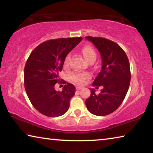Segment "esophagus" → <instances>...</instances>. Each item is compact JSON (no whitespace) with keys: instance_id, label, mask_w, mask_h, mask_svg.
Wrapping results in <instances>:
<instances>
[{"instance_id":"34e87169","label":"esophagus","mask_w":153,"mask_h":153,"mask_svg":"<svg viewBox=\"0 0 153 153\" xmlns=\"http://www.w3.org/2000/svg\"><path fill=\"white\" fill-rule=\"evenodd\" d=\"M76 88L77 90H79L82 89V86H77Z\"/></svg>"}]
</instances>
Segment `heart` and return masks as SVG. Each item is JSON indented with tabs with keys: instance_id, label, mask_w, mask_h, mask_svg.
I'll list each match as a JSON object with an SVG mask.
<instances>
[{
	"instance_id": "1",
	"label": "heart",
	"mask_w": 153,
	"mask_h": 153,
	"mask_svg": "<svg viewBox=\"0 0 153 153\" xmlns=\"http://www.w3.org/2000/svg\"><path fill=\"white\" fill-rule=\"evenodd\" d=\"M82 52L84 55V58L86 59L88 61H90L92 59H96L97 57V54L92 46H85L82 49ZM69 56L67 55L65 59V65H67L69 63ZM90 77V75L87 73H79V72H74L69 75V79L71 81L77 83V84H83L87 79Z\"/></svg>"
}]
</instances>
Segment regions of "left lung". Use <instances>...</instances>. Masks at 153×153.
Returning <instances> with one entry per match:
<instances>
[{"instance_id":"obj_1","label":"left lung","mask_w":153,"mask_h":153,"mask_svg":"<svg viewBox=\"0 0 153 153\" xmlns=\"http://www.w3.org/2000/svg\"><path fill=\"white\" fill-rule=\"evenodd\" d=\"M99 51L102 59L101 71L92 86L103 88L99 94L90 88L86 105L90 113L105 116L114 112L121 105L130 84L131 73L128 56L117 43L100 37L86 36Z\"/></svg>"}]
</instances>
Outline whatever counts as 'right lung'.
<instances>
[{"label":"right lung","mask_w":153,"mask_h":153,"mask_svg":"<svg viewBox=\"0 0 153 153\" xmlns=\"http://www.w3.org/2000/svg\"><path fill=\"white\" fill-rule=\"evenodd\" d=\"M82 40V37L58 38L41 43L31 53L24 68V86L31 103L47 117H59L68 110L76 88L67 83L62 91L55 85L61 81L59 73L63 69L69 52Z\"/></svg>","instance_id":"right-lung-1"}]
</instances>
